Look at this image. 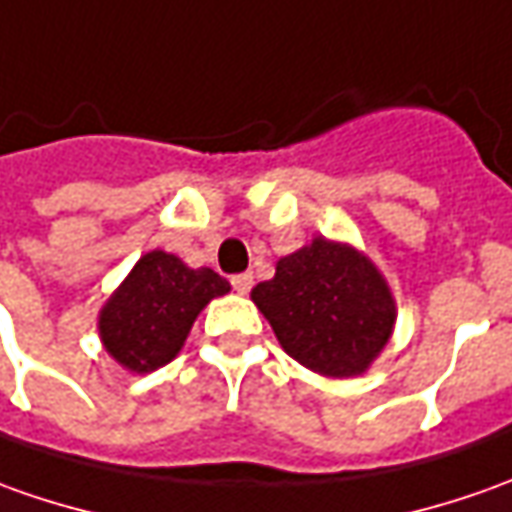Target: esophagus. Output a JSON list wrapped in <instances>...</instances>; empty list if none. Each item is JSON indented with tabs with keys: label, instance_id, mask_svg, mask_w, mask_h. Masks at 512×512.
Instances as JSON below:
<instances>
[{
	"label": "esophagus",
	"instance_id": "34e87169",
	"mask_svg": "<svg viewBox=\"0 0 512 512\" xmlns=\"http://www.w3.org/2000/svg\"><path fill=\"white\" fill-rule=\"evenodd\" d=\"M252 283H255L252 274H235V277H232V288H235L238 294H249Z\"/></svg>",
	"mask_w": 512,
	"mask_h": 512
}]
</instances>
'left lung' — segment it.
Here are the masks:
<instances>
[{"label": "left lung", "mask_w": 512, "mask_h": 512, "mask_svg": "<svg viewBox=\"0 0 512 512\" xmlns=\"http://www.w3.org/2000/svg\"><path fill=\"white\" fill-rule=\"evenodd\" d=\"M277 342L328 378L364 375L392 339L398 308L387 277L356 246L316 235L252 288Z\"/></svg>", "instance_id": "obj_1"}]
</instances>
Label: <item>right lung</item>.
I'll use <instances>...</instances> for the list:
<instances>
[{
	"instance_id": "1",
	"label": "right lung",
	"mask_w": 512,
	"mask_h": 512,
	"mask_svg": "<svg viewBox=\"0 0 512 512\" xmlns=\"http://www.w3.org/2000/svg\"><path fill=\"white\" fill-rule=\"evenodd\" d=\"M229 294L212 269H190L182 257L154 249L142 255L97 314L100 342L128 373H154L179 356L207 302Z\"/></svg>"
}]
</instances>
